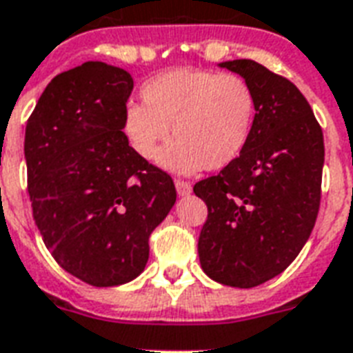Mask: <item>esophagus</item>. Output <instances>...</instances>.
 I'll use <instances>...</instances> for the list:
<instances>
[{
    "instance_id": "34e87169",
    "label": "esophagus",
    "mask_w": 353,
    "mask_h": 353,
    "mask_svg": "<svg viewBox=\"0 0 353 353\" xmlns=\"http://www.w3.org/2000/svg\"><path fill=\"white\" fill-rule=\"evenodd\" d=\"M174 185H176V191H179V195H190V193H191V184H190V182H185V180L176 179V180H174Z\"/></svg>"
}]
</instances>
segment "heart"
Here are the masks:
<instances>
[{
  "label": "heart",
  "instance_id": "b5f03b06",
  "mask_svg": "<svg viewBox=\"0 0 353 353\" xmlns=\"http://www.w3.org/2000/svg\"><path fill=\"white\" fill-rule=\"evenodd\" d=\"M139 105L123 112L121 130L136 154L174 173L219 171L241 157L256 125V94L236 73L174 68L139 88Z\"/></svg>",
  "mask_w": 353,
  "mask_h": 353
}]
</instances>
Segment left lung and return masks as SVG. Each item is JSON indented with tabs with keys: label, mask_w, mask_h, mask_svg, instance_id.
<instances>
[{
	"label": "left lung",
	"mask_w": 353,
	"mask_h": 353,
	"mask_svg": "<svg viewBox=\"0 0 353 353\" xmlns=\"http://www.w3.org/2000/svg\"><path fill=\"white\" fill-rule=\"evenodd\" d=\"M221 68L256 94L252 138L241 157L193 185L208 206L199 259L212 280L250 289L293 263L321 206L324 136L302 92L248 59Z\"/></svg>",
	"instance_id": "obj_1"
}]
</instances>
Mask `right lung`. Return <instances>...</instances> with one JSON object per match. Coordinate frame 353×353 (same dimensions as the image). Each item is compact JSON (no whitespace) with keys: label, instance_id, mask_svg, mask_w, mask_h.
Listing matches in <instances>:
<instances>
[{"label":"right lung","instance_id":"right-lung-1","mask_svg":"<svg viewBox=\"0 0 353 353\" xmlns=\"http://www.w3.org/2000/svg\"><path fill=\"white\" fill-rule=\"evenodd\" d=\"M132 77L84 62L48 84L27 119V191L54 261L94 288L134 280L176 201L173 179L123 136Z\"/></svg>","mask_w":353,"mask_h":353}]
</instances>
